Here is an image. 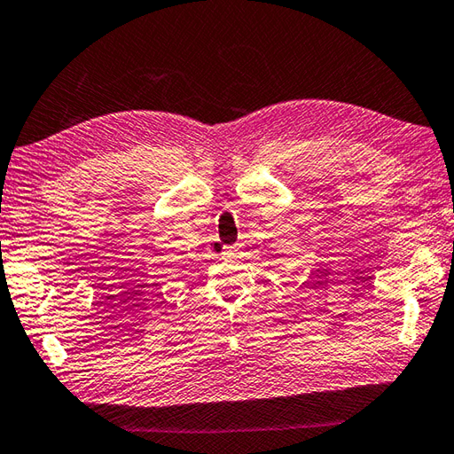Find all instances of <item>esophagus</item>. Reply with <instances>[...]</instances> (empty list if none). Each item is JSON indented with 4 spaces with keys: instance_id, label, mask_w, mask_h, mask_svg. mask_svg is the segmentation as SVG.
<instances>
[{
    "instance_id": "34e87169",
    "label": "esophagus",
    "mask_w": 454,
    "mask_h": 454,
    "mask_svg": "<svg viewBox=\"0 0 454 454\" xmlns=\"http://www.w3.org/2000/svg\"><path fill=\"white\" fill-rule=\"evenodd\" d=\"M238 252L236 246H224L222 247V255H234Z\"/></svg>"
}]
</instances>
